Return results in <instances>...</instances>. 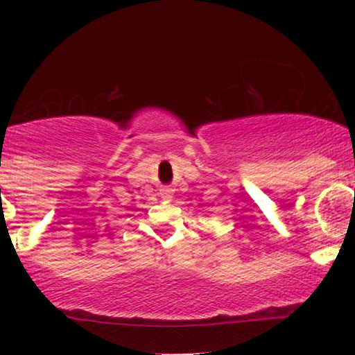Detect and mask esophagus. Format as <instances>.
<instances>
[{
    "mask_svg": "<svg viewBox=\"0 0 355 355\" xmlns=\"http://www.w3.org/2000/svg\"><path fill=\"white\" fill-rule=\"evenodd\" d=\"M162 198H163V200H166V202H171L173 200V192L169 191V189H163Z\"/></svg>",
    "mask_w": 355,
    "mask_h": 355,
    "instance_id": "esophagus-1",
    "label": "esophagus"
}]
</instances>
